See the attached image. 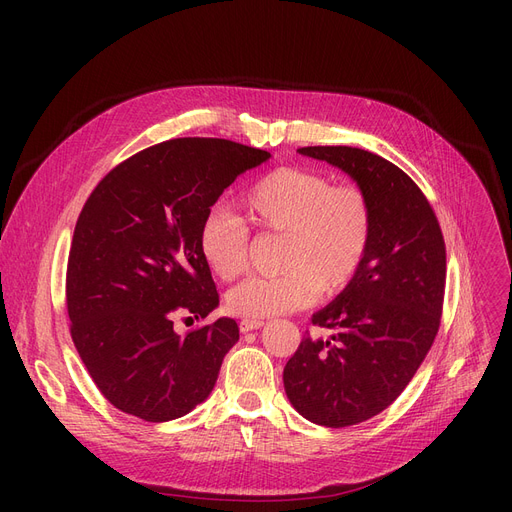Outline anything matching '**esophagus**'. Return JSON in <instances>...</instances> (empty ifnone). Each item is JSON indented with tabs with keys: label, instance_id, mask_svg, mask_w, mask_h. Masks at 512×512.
I'll list each match as a JSON object with an SVG mask.
<instances>
[{
	"label": "esophagus",
	"instance_id": "34e87169",
	"mask_svg": "<svg viewBox=\"0 0 512 512\" xmlns=\"http://www.w3.org/2000/svg\"><path fill=\"white\" fill-rule=\"evenodd\" d=\"M263 326V319H240V332L247 334V332H253V330H259Z\"/></svg>",
	"mask_w": 512,
	"mask_h": 512
}]
</instances>
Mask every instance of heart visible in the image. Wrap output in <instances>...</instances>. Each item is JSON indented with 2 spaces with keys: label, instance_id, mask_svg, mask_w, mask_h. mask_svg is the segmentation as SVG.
Returning <instances> with one entry per match:
<instances>
[{
  "label": "heart",
  "instance_id": "1",
  "mask_svg": "<svg viewBox=\"0 0 512 512\" xmlns=\"http://www.w3.org/2000/svg\"><path fill=\"white\" fill-rule=\"evenodd\" d=\"M240 215L261 232L284 234L278 276H253L226 294L230 313L261 319L332 297L357 276L373 236V209L357 184H332L315 170L282 166L238 199ZM209 272L234 280L247 265L249 228L230 211H211L199 228Z\"/></svg>",
  "mask_w": 512,
  "mask_h": 512
}]
</instances>
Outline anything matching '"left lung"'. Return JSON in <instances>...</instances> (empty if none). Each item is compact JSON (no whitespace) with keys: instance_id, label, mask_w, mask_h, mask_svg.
<instances>
[{"instance_id":"8db88e82","label":"left lung","mask_w":512,"mask_h":512,"mask_svg":"<svg viewBox=\"0 0 512 512\" xmlns=\"http://www.w3.org/2000/svg\"><path fill=\"white\" fill-rule=\"evenodd\" d=\"M367 193L369 251L334 303L313 313L328 340H301L284 367V390L305 419L348 427L388 409L413 380L440 328L446 247L421 188L392 161L357 147H301Z\"/></svg>"}]
</instances>
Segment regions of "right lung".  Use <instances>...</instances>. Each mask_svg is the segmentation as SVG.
Segmentation results:
<instances>
[{
	"label": "right lung",
	"instance_id": "add662e5",
	"mask_svg": "<svg viewBox=\"0 0 512 512\" xmlns=\"http://www.w3.org/2000/svg\"><path fill=\"white\" fill-rule=\"evenodd\" d=\"M272 155L226 139H172L134 153L87 199L66 272L70 334L99 392L128 415L161 423L191 413L238 340L199 251V228L238 174ZM188 317V319H193Z\"/></svg>",
	"mask_w": 512,
	"mask_h": 512
}]
</instances>
